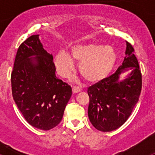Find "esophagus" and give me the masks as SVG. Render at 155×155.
I'll list each match as a JSON object with an SVG mask.
<instances>
[{"label":"esophagus","instance_id":"1","mask_svg":"<svg viewBox=\"0 0 155 155\" xmlns=\"http://www.w3.org/2000/svg\"><path fill=\"white\" fill-rule=\"evenodd\" d=\"M72 91H73L74 93H78L81 91V88L80 87H78V86H74L72 87Z\"/></svg>","mask_w":155,"mask_h":155}]
</instances>
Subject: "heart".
<instances>
[{
  "instance_id": "1",
  "label": "heart",
  "mask_w": 155,
  "mask_h": 155,
  "mask_svg": "<svg viewBox=\"0 0 155 155\" xmlns=\"http://www.w3.org/2000/svg\"><path fill=\"white\" fill-rule=\"evenodd\" d=\"M71 56L60 51L55 57V64L59 74L68 77L74 70V61L80 62L79 71L84 80L97 82L110 74L116 62V50L113 46L99 43L78 44L71 48Z\"/></svg>"
}]
</instances>
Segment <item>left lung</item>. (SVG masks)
<instances>
[{"mask_svg":"<svg viewBox=\"0 0 155 155\" xmlns=\"http://www.w3.org/2000/svg\"><path fill=\"white\" fill-rule=\"evenodd\" d=\"M124 61L114 74L87 88L88 117L98 130L110 132L118 129L130 116L139 100L142 74L134 49L127 41ZM128 69L131 73L124 81L120 74Z\"/></svg>","mask_w":155,"mask_h":155,"instance_id":"left-lung-1","label":"left lung"}]
</instances>
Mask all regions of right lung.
Instances as JSON below:
<instances>
[{"label": "right lung", "mask_w": 155, "mask_h": 155, "mask_svg": "<svg viewBox=\"0 0 155 155\" xmlns=\"http://www.w3.org/2000/svg\"><path fill=\"white\" fill-rule=\"evenodd\" d=\"M55 71L53 56L43 49L39 35L19 46L11 76L12 95L25 120L42 130L61 123L72 94L71 86L57 78Z\"/></svg>", "instance_id": "1"}]
</instances>
